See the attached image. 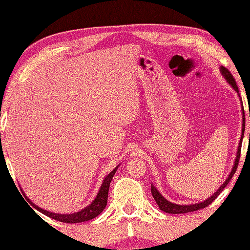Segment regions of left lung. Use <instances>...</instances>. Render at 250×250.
Returning <instances> with one entry per match:
<instances>
[{
    "mask_svg": "<svg viewBox=\"0 0 250 250\" xmlns=\"http://www.w3.org/2000/svg\"><path fill=\"white\" fill-rule=\"evenodd\" d=\"M221 72L222 74H223L224 78L226 79V81L229 82V83L232 85V87L237 92V94L239 95L238 92V86L236 84L235 79L233 78V75L230 74V72L226 69L224 66H221ZM240 97V96H239ZM243 111H244V108H243ZM243 129H242V137H240V141H239V146H238V151H237V155H236V160L234 163V167L232 171H230V174L229 176V178L225 180V183L221 186V187L216 190V192L214 194H212V197H210L207 200H204L203 202L200 203H196V204H185V206H180V204H175V203H171L169 201H167L166 199L162 196V194L157 191V189L154 187L152 185L151 187V192H152V196L154 198V200L156 201L158 208H161L162 211H164L166 213H172V214H181V213H188V212H193V211H197V210H200V208H204L208 206H210V204L215 200V199L219 197V194L223 191V189L228 186V184L232 179L233 175L235 174L236 169H237L238 167V162H239V157H240V149H242V142H243V138H244V132H245V113L243 112Z\"/></svg>",
    "mask_w": 250,
    "mask_h": 250,
    "instance_id": "8db88e82",
    "label": "left lung"
}]
</instances>
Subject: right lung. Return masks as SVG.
Here are the masks:
<instances>
[{"label":"right lung","instance_id":"add662e5","mask_svg":"<svg viewBox=\"0 0 250 250\" xmlns=\"http://www.w3.org/2000/svg\"><path fill=\"white\" fill-rule=\"evenodd\" d=\"M117 169H118V166L110 172L109 175L106 176V178L104 179L102 187H101V189H99V191L97 193V197L95 198V200L90 203L88 207H86L85 208H83V210L80 212L73 213V214H57V213L48 212L46 210H43V208H39L38 206H36V204L31 202L27 197H26V199H27V201L30 203V206H33L37 211L42 212V214L51 217V219H53V220L63 222V223H81V222L89 221V220L94 219V217H96L98 214H101L104 208H106L107 200H108V191H109V185L111 183L113 175L116 174Z\"/></svg>","mask_w":250,"mask_h":250}]
</instances>
